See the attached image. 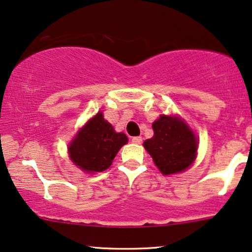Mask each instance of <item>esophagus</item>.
<instances>
[{"instance_id": "esophagus-1", "label": "esophagus", "mask_w": 252, "mask_h": 252, "mask_svg": "<svg viewBox=\"0 0 252 252\" xmlns=\"http://www.w3.org/2000/svg\"><path fill=\"white\" fill-rule=\"evenodd\" d=\"M142 137L141 136H136V137H132L131 142L133 143V144H142Z\"/></svg>"}]
</instances>
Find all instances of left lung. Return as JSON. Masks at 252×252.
<instances>
[{"mask_svg": "<svg viewBox=\"0 0 252 252\" xmlns=\"http://www.w3.org/2000/svg\"><path fill=\"white\" fill-rule=\"evenodd\" d=\"M154 137L144 148L165 176L186 170L195 159L197 141L187 124L173 116L161 115L152 124Z\"/></svg>", "mask_w": 252, "mask_h": 252, "instance_id": "1", "label": "left lung"}]
</instances>
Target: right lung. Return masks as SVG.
Listing matches in <instances>:
<instances>
[{"mask_svg": "<svg viewBox=\"0 0 252 252\" xmlns=\"http://www.w3.org/2000/svg\"><path fill=\"white\" fill-rule=\"evenodd\" d=\"M126 143L128 137L123 132H115L102 113H97L68 146L69 157L84 171L102 172L110 166L119 150Z\"/></svg>", "mask_w": 252, "mask_h": 252, "instance_id": "obj_1", "label": "right lung"}]
</instances>
